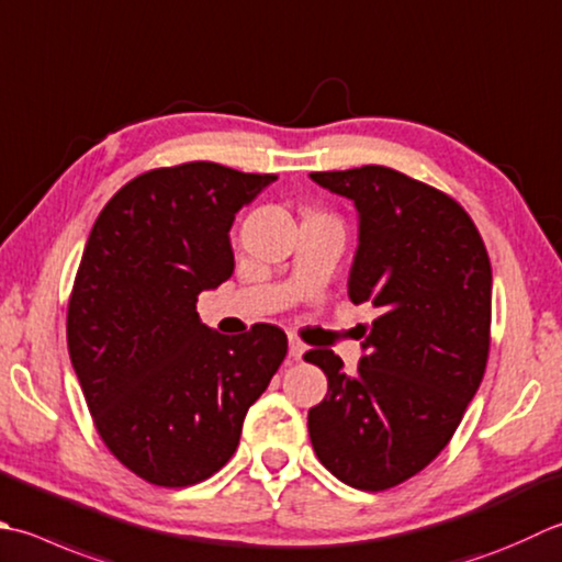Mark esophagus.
<instances>
[{
    "label": "esophagus",
    "mask_w": 562,
    "mask_h": 562,
    "mask_svg": "<svg viewBox=\"0 0 562 562\" xmlns=\"http://www.w3.org/2000/svg\"><path fill=\"white\" fill-rule=\"evenodd\" d=\"M304 350H306V346L302 344V340H300V338H294V336H290V358H292V360H302Z\"/></svg>",
    "instance_id": "obj_1"
}]
</instances>
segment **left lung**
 <instances>
[{
	"label": "left lung",
	"mask_w": 562,
	"mask_h": 562,
	"mask_svg": "<svg viewBox=\"0 0 562 562\" xmlns=\"http://www.w3.org/2000/svg\"><path fill=\"white\" fill-rule=\"evenodd\" d=\"M312 180L356 202L360 246L348 294L382 314L356 375L334 350L304 353L328 380L324 402L310 409V438L340 482L382 492L441 453L475 397L490 358V256L453 196L400 170L362 165Z\"/></svg>",
	"instance_id": "left-lung-1"
}]
</instances>
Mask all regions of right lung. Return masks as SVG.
Masks as SVG:
<instances>
[{"mask_svg":"<svg viewBox=\"0 0 562 562\" xmlns=\"http://www.w3.org/2000/svg\"><path fill=\"white\" fill-rule=\"evenodd\" d=\"M274 180L209 160L153 168L121 187L87 238L70 360L109 453L156 487L222 470L288 356L278 326L222 336L196 314L200 294L234 272L236 212Z\"/></svg>","mask_w":562,"mask_h":562,"instance_id":"1","label":"right lung"}]
</instances>
